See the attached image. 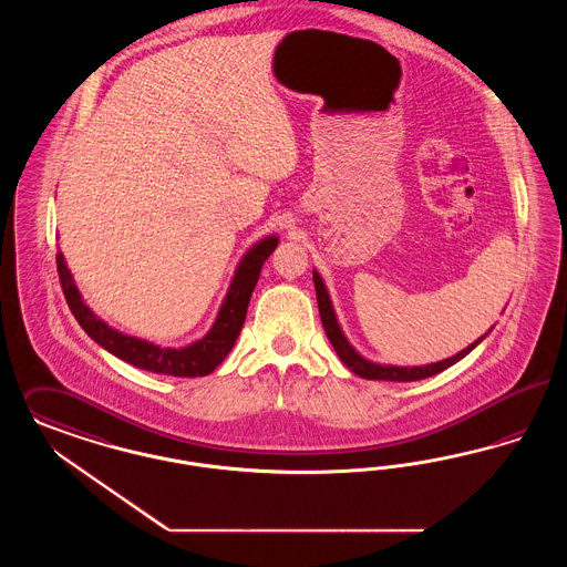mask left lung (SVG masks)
Wrapping results in <instances>:
<instances>
[{"label": "left lung", "mask_w": 567, "mask_h": 567, "mask_svg": "<svg viewBox=\"0 0 567 567\" xmlns=\"http://www.w3.org/2000/svg\"><path fill=\"white\" fill-rule=\"evenodd\" d=\"M315 287H317V301H318V312H320V320H322V327H324V333H327V338L331 341V346L336 348V352H338V357L341 359V363L346 364L350 371H354L359 378H364V380H385V382H415V380H424V378H431V375H436V373H441L443 369H447V367H452L453 363H457L460 359H464L473 348H475L478 341L475 343H471L466 350H462V352H457L455 357L452 359H445V361H441V363H432L424 364V367H390V364H375L369 363V361H364L363 357L348 343V340L343 338V333H341L340 324H338V320H336V312H333V308H331V299H329V295H327V289H324V285H322V280H320V276L315 272Z\"/></svg>", "instance_id": "obj_1"}]
</instances>
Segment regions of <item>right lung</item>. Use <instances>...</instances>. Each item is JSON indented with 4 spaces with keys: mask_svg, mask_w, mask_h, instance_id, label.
<instances>
[{
    "mask_svg": "<svg viewBox=\"0 0 567 567\" xmlns=\"http://www.w3.org/2000/svg\"><path fill=\"white\" fill-rule=\"evenodd\" d=\"M278 245V238H266L259 245L245 255L240 261L236 276L231 280V287L227 291L226 301L217 315L213 329L204 336L203 340L175 350V348H159L150 341L136 340L131 336L117 333L112 327H107L103 320L94 317L89 306H84L82 295L73 285L71 272L65 266V259L61 250L56 252V272L63 287V293L68 299L69 310L80 322V327L91 336L99 346H103L107 352H112L117 359L126 363L135 364L138 369L159 373V375H175V378H200L208 375L217 369V364L229 354L234 348V341L240 336V329L247 318L250 295L259 280L261 266L272 255Z\"/></svg>",
    "mask_w": 567,
    "mask_h": 567,
    "instance_id": "obj_1",
    "label": "right lung"
}]
</instances>
